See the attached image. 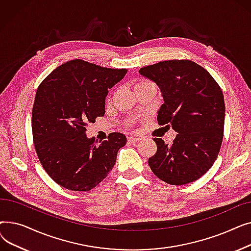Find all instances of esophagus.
Here are the masks:
<instances>
[{
  "label": "esophagus",
  "instance_id": "1",
  "mask_svg": "<svg viewBox=\"0 0 251 251\" xmlns=\"http://www.w3.org/2000/svg\"><path fill=\"white\" fill-rule=\"evenodd\" d=\"M127 139H128V141L131 142V143H136V142H138V141L141 140L140 137H136V136H133V135H129Z\"/></svg>",
  "mask_w": 251,
  "mask_h": 251
}]
</instances>
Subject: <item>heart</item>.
I'll list each match as a JSON object with an SVG mask.
<instances>
[{
    "mask_svg": "<svg viewBox=\"0 0 251 251\" xmlns=\"http://www.w3.org/2000/svg\"><path fill=\"white\" fill-rule=\"evenodd\" d=\"M144 82H148V81H141V82H139L138 84H140V83H144ZM134 122H135V119H133V118H131V119H128V120H126L125 121V125L126 126H132L133 124H134Z\"/></svg>",
    "mask_w": 251,
    "mask_h": 251,
    "instance_id": "1",
    "label": "heart"
}]
</instances>
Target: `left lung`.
Returning a JSON list of instances; mask_svg holds the SVG:
<instances>
[{"mask_svg": "<svg viewBox=\"0 0 251 251\" xmlns=\"http://www.w3.org/2000/svg\"><path fill=\"white\" fill-rule=\"evenodd\" d=\"M139 73L161 88L165 102L157 123L178 133L172 144L153 138L156 152L149 159L153 174L171 185L200 179L217 160L224 136L225 102L220 85L190 60H168Z\"/></svg>", "mask_w": 251, "mask_h": 251, "instance_id": "obj_1", "label": "left lung"}]
</instances>
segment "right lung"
<instances>
[{
	"mask_svg": "<svg viewBox=\"0 0 251 251\" xmlns=\"http://www.w3.org/2000/svg\"><path fill=\"white\" fill-rule=\"evenodd\" d=\"M126 73L75 59L59 66L37 87L31 118L34 148L47 174L60 186L88 191L111 172L126 136L113 132L97 144L85 132L104 115L108 89Z\"/></svg>",
	"mask_w": 251,
	"mask_h": 251,
	"instance_id": "1",
	"label": "right lung"
}]
</instances>
